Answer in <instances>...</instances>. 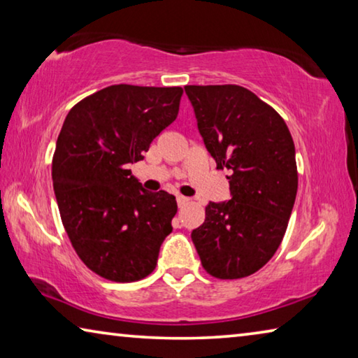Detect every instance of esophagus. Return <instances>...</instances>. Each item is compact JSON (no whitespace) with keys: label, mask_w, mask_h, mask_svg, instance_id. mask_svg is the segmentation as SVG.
<instances>
[{"label":"esophagus","mask_w":358,"mask_h":358,"mask_svg":"<svg viewBox=\"0 0 358 358\" xmlns=\"http://www.w3.org/2000/svg\"><path fill=\"white\" fill-rule=\"evenodd\" d=\"M191 202V199L189 197H185V196H178L177 197V203H178V207L180 208H183V207H186L187 203Z\"/></svg>","instance_id":"1"}]
</instances>
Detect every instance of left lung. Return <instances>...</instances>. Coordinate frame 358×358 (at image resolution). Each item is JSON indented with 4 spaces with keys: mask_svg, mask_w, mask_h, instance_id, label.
Here are the masks:
<instances>
[{
    "mask_svg": "<svg viewBox=\"0 0 358 358\" xmlns=\"http://www.w3.org/2000/svg\"><path fill=\"white\" fill-rule=\"evenodd\" d=\"M205 147L230 171L229 202H210L191 234L217 280L250 276L273 257L292 213L299 173L281 115L240 85H186Z\"/></svg>",
    "mask_w": 358,
    "mask_h": 358,
    "instance_id": "obj_1",
    "label": "left lung"
}]
</instances>
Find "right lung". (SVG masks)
Here are the masks:
<instances>
[{
	"label": "right lung",
	"instance_id": "1",
	"mask_svg": "<svg viewBox=\"0 0 358 358\" xmlns=\"http://www.w3.org/2000/svg\"><path fill=\"white\" fill-rule=\"evenodd\" d=\"M183 88L110 85L71 108L52 159L59 216L77 256L115 282L155 270L177 201L147 192L128 164L178 115Z\"/></svg>",
	"mask_w": 358,
	"mask_h": 358
}]
</instances>
